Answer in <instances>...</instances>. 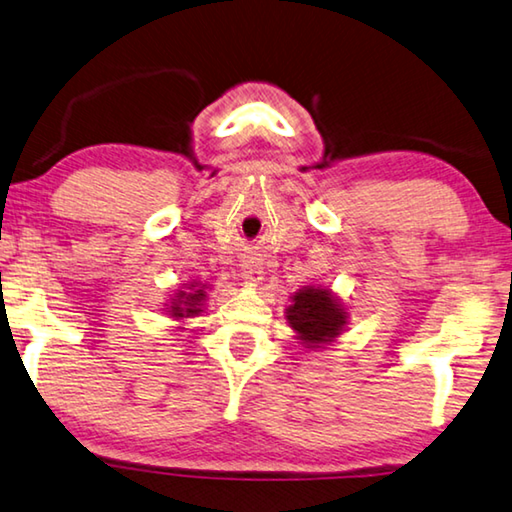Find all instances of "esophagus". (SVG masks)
I'll use <instances>...</instances> for the list:
<instances>
[{
	"label": "esophagus",
	"mask_w": 512,
	"mask_h": 512,
	"mask_svg": "<svg viewBox=\"0 0 512 512\" xmlns=\"http://www.w3.org/2000/svg\"><path fill=\"white\" fill-rule=\"evenodd\" d=\"M242 279L249 281L251 286H258V283L263 281V265L256 261V258H247L245 263H242Z\"/></svg>",
	"instance_id": "esophagus-1"
}]
</instances>
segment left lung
Instances as JSON below:
<instances>
[{
    "mask_svg": "<svg viewBox=\"0 0 512 512\" xmlns=\"http://www.w3.org/2000/svg\"><path fill=\"white\" fill-rule=\"evenodd\" d=\"M286 320L306 349L329 345L347 326V311L329 288L306 286L292 295Z\"/></svg>",
    "mask_w": 512,
    "mask_h": 512,
    "instance_id": "left-lung-1",
    "label": "left lung"
}]
</instances>
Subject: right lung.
Here are the masks:
<instances>
[{
  "mask_svg": "<svg viewBox=\"0 0 512 512\" xmlns=\"http://www.w3.org/2000/svg\"><path fill=\"white\" fill-rule=\"evenodd\" d=\"M188 290H179L177 295L172 299V306H170V317L174 320H183V317H197L201 313V308H204V301H206V286L204 283H197L192 281L188 283Z\"/></svg>",
  "mask_w": 512,
  "mask_h": 512,
  "instance_id": "add662e5",
  "label": "right lung"
}]
</instances>
